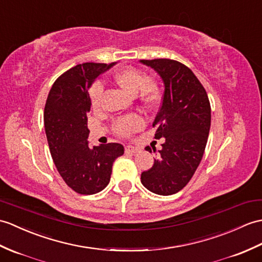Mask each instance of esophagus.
<instances>
[{"label": "esophagus", "instance_id": "1", "mask_svg": "<svg viewBox=\"0 0 262 262\" xmlns=\"http://www.w3.org/2000/svg\"><path fill=\"white\" fill-rule=\"evenodd\" d=\"M125 150L127 151V153H133V154H135V153H138V151H139V148H138V147H135V146L127 145L126 147H125Z\"/></svg>", "mask_w": 262, "mask_h": 262}]
</instances>
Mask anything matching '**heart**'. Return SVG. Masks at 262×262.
Wrapping results in <instances>:
<instances>
[{
	"mask_svg": "<svg viewBox=\"0 0 262 262\" xmlns=\"http://www.w3.org/2000/svg\"><path fill=\"white\" fill-rule=\"evenodd\" d=\"M114 81L124 89L126 93L136 95L142 103L147 107H155L162 98V90L159 82L154 79L147 78L143 71L132 67L121 69L114 75ZM103 88L100 82H94L89 89V97L91 105L98 108L101 102ZM143 119L138 115H128V116L118 118L114 124V130L119 136L128 137L133 133L141 129Z\"/></svg>",
	"mask_w": 262,
	"mask_h": 262,
	"instance_id": "obj_1",
	"label": "heart"
}]
</instances>
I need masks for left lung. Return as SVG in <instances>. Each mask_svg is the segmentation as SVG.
Wrapping results in <instances>:
<instances>
[{
  "instance_id": "left-lung-1",
  "label": "left lung",
  "mask_w": 262,
  "mask_h": 262,
  "mask_svg": "<svg viewBox=\"0 0 262 262\" xmlns=\"http://www.w3.org/2000/svg\"><path fill=\"white\" fill-rule=\"evenodd\" d=\"M164 82V95L153 127L155 138H165L159 157L141 175L142 184L159 195L183 188L202 160L211 126V106L202 83L183 63L171 59L141 60ZM151 151L150 147H146ZM156 151V148H153Z\"/></svg>"
}]
</instances>
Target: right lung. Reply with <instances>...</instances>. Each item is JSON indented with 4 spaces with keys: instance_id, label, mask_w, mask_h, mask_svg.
Listing matches in <instances>:
<instances>
[{
    "instance_id": "right-lung-1",
    "label": "right lung",
    "mask_w": 262,
    "mask_h": 262,
    "mask_svg": "<svg viewBox=\"0 0 262 262\" xmlns=\"http://www.w3.org/2000/svg\"><path fill=\"white\" fill-rule=\"evenodd\" d=\"M115 63L77 64L54 81L47 98L43 119L52 160L66 184L79 194L102 191L111 181L113 163L124 154L121 144L90 148L88 142V89Z\"/></svg>"
}]
</instances>
